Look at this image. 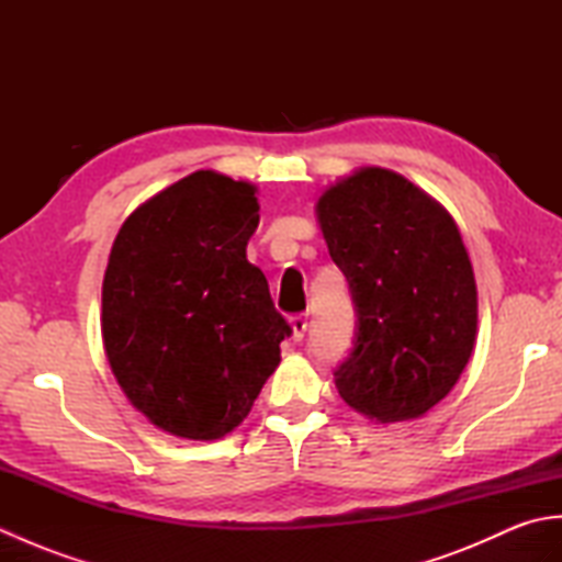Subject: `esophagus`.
<instances>
[{"mask_svg":"<svg viewBox=\"0 0 562 562\" xmlns=\"http://www.w3.org/2000/svg\"><path fill=\"white\" fill-rule=\"evenodd\" d=\"M290 326H292V340L294 342L304 340V333H306V326H308V316L306 314H294L290 318Z\"/></svg>","mask_w":562,"mask_h":562,"instance_id":"obj_1","label":"esophagus"}]
</instances>
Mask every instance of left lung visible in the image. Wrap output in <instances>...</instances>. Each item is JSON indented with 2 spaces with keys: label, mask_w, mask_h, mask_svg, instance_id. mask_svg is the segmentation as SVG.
I'll list each match as a JSON object with an SVG mask.
<instances>
[{
  "label": "left lung",
  "mask_w": 562,
  "mask_h": 562,
  "mask_svg": "<svg viewBox=\"0 0 562 562\" xmlns=\"http://www.w3.org/2000/svg\"><path fill=\"white\" fill-rule=\"evenodd\" d=\"M316 217L348 278L355 348L342 401L379 423L425 415L469 364L479 292L451 214L396 171L362 166L324 190Z\"/></svg>",
  "instance_id": "obj_1"
}]
</instances>
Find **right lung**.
I'll return each mask as SVG.
<instances>
[{"label":"right lung","mask_w":562,"mask_h":562,"mask_svg":"<svg viewBox=\"0 0 562 562\" xmlns=\"http://www.w3.org/2000/svg\"><path fill=\"white\" fill-rule=\"evenodd\" d=\"M256 186L195 171L130 214L103 278V348L130 403L176 437L244 423L292 328L246 258Z\"/></svg>","instance_id":"1"}]
</instances>
